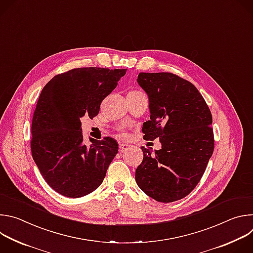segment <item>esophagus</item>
Returning a JSON list of instances; mask_svg holds the SVG:
<instances>
[{
    "label": "esophagus",
    "instance_id": "obj_1",
    "mask_svg": "<svg viewBox=\"0 0 253 253\" xmlns=\"http://www.w3.org/2000/svg\"><path fill=\"white\" fill-rule=\"evenodd\" d=\"M130 145H128V144H124V143H121L119 144V152L120 153H124L125 151H127V149L129 148Z\"/></svg>",
    "mask_w": 253,
    "mask_h": 253
}]
</instances>
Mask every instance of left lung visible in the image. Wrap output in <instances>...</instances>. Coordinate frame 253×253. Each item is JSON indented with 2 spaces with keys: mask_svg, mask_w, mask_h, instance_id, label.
<instances>
[{
  "mask_svg": "<svg viewBox=\"0 0 253 253\" xmlns=\"http://www.w3.org/2000/svg\"><path fill=\"white\" fill-rule=\"evenodd\" d=\"M137 82L149 99L143 138H159L161 149L152 154L142 148L136 183L156 201L182 199L196 187L213 153L211 112L196 87L172 73H139Z\"/></svg>",
  "mask_w": 253,
  "mask_h": 253,
  "instance_id": "left-lung-1",
  "label": "left lung"
}]
</instances>
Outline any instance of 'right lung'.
I'll return each instance as SVG.
<instances>
[{
  "label": "right lung",
  "mask_w": 253,
  "mask_h": 253,
  "mask_svg": "<svg viewBox=\"0 0 253 253\" xmlns=\"http://www.w3.org/2000/svg\"><path fill=\"white\" fill-rule=\"evenodd\" d=\"M126 70L77 68L43 88L32 121V156L49 186L63 196L79 198L96 190L118 153L110 137L90 138L92 144L85 145L81 119L99 113Z\"/></svg>",
  "instance_id": "obj_1"
}]
</instances>
